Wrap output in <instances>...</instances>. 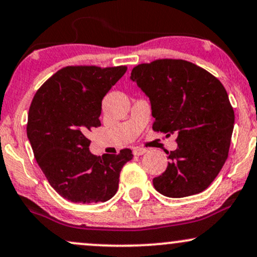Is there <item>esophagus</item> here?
Instances as JSON below:
<instances>
[{
    "label": "esophagus",
    "instance_id": "obj_1",
    "mask_svg": "<svg viewBox=\"0 0 257 257\" xmlns=\"http://www.w3.org/2000/svg\"><path fill=\"white\" fill-rule=\"evenodd\" d=\"M133 152H134L135 156H141L144 155V153H146L147 150L143 149V147H134V149H133Z\"/></svg>",
    "mask_w": 257,
    "mask_h": 257
}]
</instances>
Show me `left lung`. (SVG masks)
<instances>
[{
	"label": "left lung",
	"instance_id": "left-lung-1",
	"mask_svg": "<svg viewBox=\"0 0 257 257\" xmlns=\"http://www.w3.org/2000/svg\"><path fill=\"white\" fill-rule=\"evenodd\" d=\"M151 101L152 129L175 135L178 149L153 179L159 193L182 198L203 192L222 169L231 145L234 111L222 83L198 65L158 59L132 70Z\"/></svg>",
	"mask_w": 257,
	"mask_h": 257
}]
</instances>
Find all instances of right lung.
<instances>
[{"instance_id": "1", "label": "right lung", "mask_w": 257, "mask_h": 257, "mask_svg": "<svg viewBox=\"0 0 257 257\" xmlns=\"http://www.w3.org/2000/svg\"><path fill=\"white\" fill-rule=\"evenodd\" d=\"M126 66H66L47 79L32 99L28 138L37 164L65 199L98 203L118 190L119 173L133 158L132 150L118 155H91L93 128L101 125L102 99L124 75Z\"/></svg>"}]
</instances>
